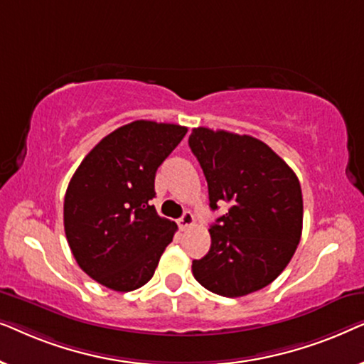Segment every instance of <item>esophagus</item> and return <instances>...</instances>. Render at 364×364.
I'll return each instance as SVG.
<instances>
[{
    "label": "esophagus",
    "mask_w": 364,
    "mask_h": 364,
    "mask_svg": "<svg viewBox=\"0 0 364 364\" xmlns=\"http://www.w3.org/2000/svg\"><path fill=\"white\" fill-rule=\"evenodd\" d=\"M178 227H181V230H187L188 227L193 225V215L191 212H186L183 215L178 218Z\"/></svg>",
    "instance_id": "1"
}]
</instances>
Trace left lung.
<instances>
[{
  "label": "left lung",
  "instance_id": "8db88e82",
  "mask_svg": "<svg viewBox=\"0 0 364 364\" xmlns=\"http://www.w3.org/2000/svg\"><path fill=\"white\" fill-rule=\"evenodd\" d=\"M208 186L210 208L228 212L210 227V250L192 262L203 288L237 298L270 285L290 263L303 228L295 172L265 142L208 127L188 137Z\"/></svg>",
  "mask_w": 364,
  "mask_h": 364
}]
</instances>
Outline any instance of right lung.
Wrapping results in <instances>:
<instances>
[{
	"label": "right lung",
	"mask_w": 364,
	"mask_h": 364,
	"mask_svg": "<svg viewBox=\"0 0 364 364\" xmlns=\"http://www.w3.org/2000/svg\"><path fill=\"white\" fill-rule=\"evenodd\" d=\"M187 127L134 121L84 157L64 197V232L77 265L114 291L151 280L177 225L149 202L161 164Z\"/></svg>",
	"instance_id": "1"
}]
</instances>
